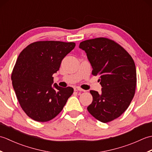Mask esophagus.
<instances>
[{"instance_id":"1","label":"esophagus","mask_w":152,"mask_h":152,"mask_svg":"<svg viewBox=\"0 0 152 152\" xmlns=\"http://www.w3.org/2000/svg\"><path fill=\"white\" fill-rule=\"evenodd\" d=\"M74 89L75 91H85V90H83L80 88H78V87H75V88H74Z\"/></svg>"}]
</instances>
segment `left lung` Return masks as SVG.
I'll return each mask as SVG.
<instances>
[{"label": "left lung", "instance_id": "1", "mask_svg": "<svg viewBox=\"0 0 152 152\" xmlns=\"http://www.w3.org/2000/svg\"><path fill=\"white\" fill-rule=\"evenodd\" d=\"M80 48L86 51L93 76H99L101 93L91 90L92 103L88 107L93 117L102 123L119 118L129 106L137 86L133 58L115 41L99 37L83 41Z\"/></svg>", "mask_w": 152, "mask_h": 152}]
</instances>
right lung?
Here are the masks:
<instances>
[{
  "mask_svg": "<svg viewBox=\"0 0 152 152\" xmlns=\"http://www.w3.org/2000/svg\"><path fill=\"white\" fill-rule=\"evenodd\" d=\"M76 46L74 42L46 40L31 43L19 53L12 70V86L23 110L39 122L53 119L62 111L74 89L53 82V74Z\"/></svg>",
  "mask_w": 152,
  "mask_h": 152,
  "instance_id": "add662e5",
  "label": "right lung"
}]
</instances>
